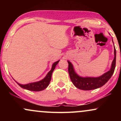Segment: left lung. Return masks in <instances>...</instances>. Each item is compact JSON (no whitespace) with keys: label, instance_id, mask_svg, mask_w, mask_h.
I'll list each match as a JSON object with an SVG mask.
<instances>
[{"label":"left lung","instance_id":"left-lung-1","mask_svg":"<svg viewBox=\"0 0 121 121\" xmlns=\"http://www.w3.org/2000/svg\"><path fill=\"white\" fill-rule=\"evenodd\" d=\"M114 58L112 62L111 68L108 72L98 77H83L79 76L74 71L73 65L69 61L68 72L70 80L73 85L77 88L84 91H90L105 85L111 78L114 72L116 63V50L114 47Z\"/></svg>","mask_w":121,"mask_h":121}]
</instances>
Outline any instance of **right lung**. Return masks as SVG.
I'll return each mask as SVG.
<instances>
[{"label": "right lung", "instance_id": "1", "mask_svg": "<svg viewBox=\"0 0 121 121\" xmlns=\"http://www.w3.org/2000/svg\"><path fill=\"white\" fill-rule=\"evenodd\" d=\"M59 61L54 62L52 64V69L50 71L48 72V74H47V76H45V77L44 78H43V80H41V81L35 82H31L27 84H20L19 83H18L16 82L19 85V86L22 88L28 90V91H43L44 89H45V88H47L48 87V86L49 85L50 81L51 80V77H52V72H53L54 69L56 68V65L57 64L58 62H59Z\"/></svg>", "mask_w": 121, "mask_h": 121}]
</instances>
